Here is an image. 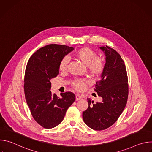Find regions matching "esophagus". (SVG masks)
<instances>
[{"instance_id":"obj_1","label":"esophagus","mask_w":152,"mask_h":152,"mask_svg":"<svg viewBox=\"0 0 152 152\" xmlns=\"http://www.w3.org/2000/svg\"><path fill=\"white\" fill-rule=\"evenodd\" d=\"M82 97L79 95V94H76V100H79L80 99H82Z\"/></svg>"}]
</instances>
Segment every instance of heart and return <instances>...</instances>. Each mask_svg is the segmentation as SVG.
Wrapping results in <instances>:
<instances>
[{"mask_svg": "<svg viewBox=\"0 0 152 152\" xmlns=\"http://www.w3.org/2000/svg\"><path fill=\"white\" fill-rule=\"evenodd\" d=\"M74 56L86 66L91 75L99 76L102 73L104 67V61L101 58L96 56V53L91 49L87 48H81L74 53ZM68 62L67 57H64L61 60L59 65V69L61 72L66 71ZM88 83V81L84 80H76L73 83V86L76 90L82 91Z\"/></svg>", "mask_w": 152, "mask_h": 152, "instance_id": "heart-1", "label": "heart"}]
</instances>
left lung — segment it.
Listing matches in <instances>:
<instances>
[{"instance_id": "1", "label": "left lung", "mask_w": 152, "mask_h": 152, "mask_svg": "<svg viewBox=\"0 0 152 152\" xmlns=\"http://www.w3.org/2000/svg\"><path fill=\"white\" fill-rule=\"evenodd\" d=\"M99 48L104 53L106 62L94 91L102 101L94 103L88 99V107L82 113L85 123L96 131L110 127L118 120L126 105L129 93L126 69L121 56L107 46Z\"/></svg>"}]
</instances>
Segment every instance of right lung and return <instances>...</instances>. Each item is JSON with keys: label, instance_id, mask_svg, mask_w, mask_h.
<instances>
[{"label": "right lung", "instance_id": "obj_1", "mask_svg": "<svg viewBox=\"0 0 152 152\" xmlns=\"http://www.w3.org/2000/svg\"><path fill=\"white\" fill-rule=\"evenodd\" d=\"M74 50L60 45H49L37 50L26 68L24 91L27 104L34 120L42 127L51 129L63 120L68 108L75 100L72 92L52 94V79L59 74L61 60Z\"/></svg>", "mask_w": 152, "mask_h": 152}]
</instances>
